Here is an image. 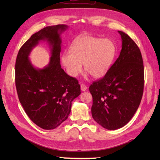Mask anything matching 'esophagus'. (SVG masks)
I'll return each mask as SVG.
<instances>
[{
  "label": "esophagus",
  "instance_id": "1",
  "mask_svg": "<svg viewBox=\"0 0 160 160\" xmlns=\"http://www.w3.org/2000/svg\"><path fill=\"white\" fill-rule=\"evenodd\" d=\"M81 91H86L87 89H88V86H87L85 84H84V83H82L81 85Z\"/></svg>",
  "mask_w": 160,
  "mask_h": 160
}]
</instances>
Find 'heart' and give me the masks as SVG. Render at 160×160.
<instances>
[{"label":"heart","instance_id":"heart-1","mask_svg":"<svg viewBox=\"0 0 160 160\" xmlns=\"http://www.w3.org/2000/svg\"><path fill=\"white\" fill-rule=\"evenodd\" d=\"M115 55V46L109 38L91 36L77 38L72 43L70 52L62 53V62L67 73L77 77L83 69L93 77L103 76L108 71Z\"/></svg>","mask_w":160,"mask_h":160}]
</instances>
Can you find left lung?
<instances>
[{"label":"left lung","mask_w":160,"mask_h":160,"mask_svg":"<svg viewBox=\"0 0 160 160\" xmlns=\"http://www.w3.org/2000/svg\"><path fill=\"white\" fill-rule=\"evenodd\" d=\"M119 56L102 78L89 86L93 98L92 117L103 128L115 130L133 118L141 103L144 88V67L138 46L127 34Z\"/></svg>","instance_id":"left-lung-1"}]
</instances>
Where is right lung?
Segmentation results:
<instances>
[{
  "label": "right lung",
  "instance_id": "right-lung-1",
  "mask_svg": "<svg viewBox=\"0 0 160 160\" xmlns=\"http://www.w3.org/2000/svg\"><path fill=\"white\" fill-rule=\"evenodd\" d=\"M64 25L47 27L33 34L19 50L15 63V84L18 99L32 122L44 129H53L68 118L71 102L81 93L79 81L67 75L60 64V33ZM52 47L49 65L34 68L28 56L41 40Z\"/></svg>",
  "mask_w": 160,
  "mask_h": 160
}]
</instances>
